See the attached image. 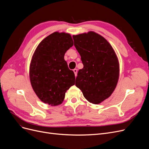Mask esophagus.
<instances>
[{
  "instance_id": "34e87169",
  "label": "esophagus",
  "mask_w": 149,
  "mask_h": 149,
  "mask_svg": "<svg viewBox=\"0 0 149 149\" xmlns=\"http://www.w3.org/2000/svg\"><path fill=\"white\" fill-rule=\"evenodd\" d=\"M73 71H74V74H75V77L77 75V69H74V70H73Z\"/></svg>"
}]
</instances>
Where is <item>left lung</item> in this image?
I'll return each instance as SVG.
<instances>
[{"instance_id": "left-lung-1", "label": "left lung", "mask_w": 149, "mask_h": 149, "mask_svg": "<svg viewBox=\"0 0 149 149\" xmlns=\"http://www.w3.org/2000/svg\"><path fill=\"white\" fill-rule=\"evenodd\" d=\"M72 37L83 64L77 74L75 85L88 101L99 104L111 95L117 85V56L105 39L94 31Z\"/></svg>"}]
</instances>
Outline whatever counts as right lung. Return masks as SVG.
<instances>
[{
  "label": "right lung",
  "instance_id": "add662e5",
  "mask_svg": "<svg viewBox=\"0 0 149 149\" xmlns=\"http://www.w3.org/2000/svg\"><path fill=\"white\" fill-rule=\"evenodd\" d=\"M74 45L71 36L54 32L39 44L32 57L30 79L35 93L42 102L52 106L63 102L66 91L75 84V74L64 56Z\"/></svg>",
  "mask_w": 149,
  "mask_h": 149
}]
</instances>
